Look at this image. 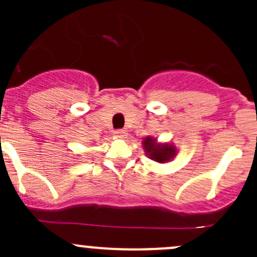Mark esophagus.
<instances>
[{
    "instance_id": "esophagus-1",
    "label": "esophagus",
    "mask_w": 257,
    "mask_h": 257,
    "mask_svg": "<svg viewBox=\"0 0 257 257\" xmlns=\"http://www.w3.org/2000/svg\"><path fill=\"white\" fill-rule=\"evenodd\" d=\"M125 136H126V132L125 131H123V129H119V131H115L114 132V137H115V138H125Z\"/></svg>"
}]
</instances>
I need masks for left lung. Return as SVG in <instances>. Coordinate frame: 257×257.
Returning a JSON list of instances; mask_svg holds the SVG:
<instances>
[{
	"instance_id": "8db88e82",
	"label": "left lung",
	"mask_w": 257,
	"mask_h": 257,
	"mask_svg": "<svg viewBox=\"0 0 257 257\" xmlns=\"http://www.w3.org/2000/svg\"><path fill=\"white\" fill-rule=\"evenodd\" d=\"M143 145V150L149 159L154 160V162L160 163V164H165L173 160L177 155L178 150L173 143H167V142H159L154 137H145L142 142Z\"/></svg>"
}]
</instances>
